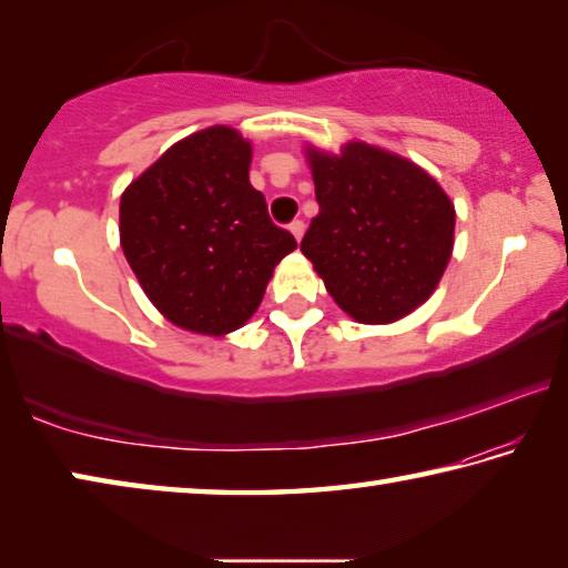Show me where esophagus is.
<instances>
[{
	"mask_svg": "<svg viewBox=\"0 0 568 568\" xmlns=\"http://www.w3.org/2000/svg\"><path fill=\"white\" fill-rule=\"evenodd\" d=\"M287 230H291V233L295 235V240H301L303 233H305V223H303V220H293V223L287 225Z\"/></svg>",
	"mask_w": 568,
	"mask_h": 568,
	"instance_id": "esophagus-1",
	"label": "esophagus"
}]
</instances>
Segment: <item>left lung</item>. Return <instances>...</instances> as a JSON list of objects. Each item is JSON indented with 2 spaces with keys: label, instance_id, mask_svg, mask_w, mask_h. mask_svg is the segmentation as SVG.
<instances>
[{
  "label": "left lung",
  "instance_id": "obj_1",
  "mask_svg": "<svg viewBox=\"0 0 568 568\" xmlns=\"http://www.w3.org/2000/svg\"><path fill=\"white\" fill-rule=\"evenodd\" d=\"M307 155L321 213L301 250L333 301L358 323H393L428 301L454 250L456 213L438 182L365 142Z\"/></svg>",
  "mask_w": 568,
  "mask_h": 568
}]
</instances>
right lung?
<instances>
[{
	"mask_svg": "<svg viewBox=\"0 0 568 568\" xmlns=\"http://www.w3.org/2000/svg\"><path fill=\"white\" fill-rule=\"evenodd\" d=\"M247 170V142L210 128L172 145L120 200L124 257L180 328H240L261 305L273 267L297 247L267 215Z\"/></svg>",
	"mask_w": 568,
	"mask_h": 568,
	"instance_id": "obj_1",
	"label": "right lung"
}]
</instances>
